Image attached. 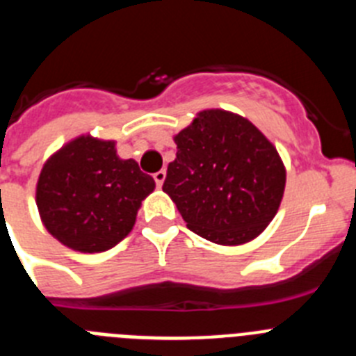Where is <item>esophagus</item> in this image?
Here are the masks:
<instances>
[{"label": "esophagus", "instance_id": "34e87169", "mask_svg": "<svg viewBox=\"0 0 356 356\" xmlns=\"http://www.w3.org/2000/svg\"><path fill=\"white\" fill-rule=\"evenodd\" d=\"M153 178H155V184H156V187H162V184H163V180H165V171H159V172H155V175H153Z\"/></svg>", "mask_w": 356, "mask_h": 356}]
</instances>
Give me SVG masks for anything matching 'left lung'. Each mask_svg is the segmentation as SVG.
<instances>
[{
  "mask_svg": "<svg viewBox=\"0 0 356 356\" xmlns=\"http://www.w3.org/2000/svg\"><path fill=\"white\" fill-rule=\"evenodd\" d=\"M175 143L162 188L187 228L222 246L262 234L285 188L284 163L262 131L232 112L203 110Z\"/></svg>",
  "mask_w": 356,
  "mask_h": 356,
  "instance_id": "left-lung-1",
  "label": "left lung"
}]
</instances>
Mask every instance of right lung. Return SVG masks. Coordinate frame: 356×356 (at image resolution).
I'll use <instances>...</instances> for the list:
<instances>
[{"instance_id":"1","label":"right lung","mask_w":356,"mask_h":356,"mask_svg":"<svg viewBox=\"0 0 356 356\" xmlns=\"http://www.w3.org/2000/svg\"><path fill=\"white\" fill-rule=\"evenodd\" d=\"M155 180L135 160H121L112 140L78 137L44 163L37 207L49 234L81 253L114 248L135 225Z\"/></svg>"}]
</instances>
